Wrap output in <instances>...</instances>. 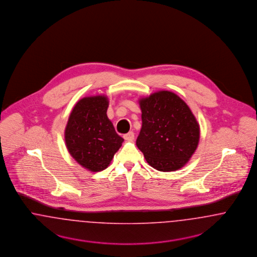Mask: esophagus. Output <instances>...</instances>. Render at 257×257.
<instances>
[{
  "label": "esophagus",
  "mask_w": 257,
  "mask_h": 257,
  "mask_svg": "<svg viewBox=\"0 0 257 257\" xmlns=\"http://www.w3.org/2000/svg\"><path fill=\"white\" fill-rule=\"evenodd\" d=\"M123 139L127 141H133L134 139V134L133 132H130L127 134H123Z\"/></svg>",
  "instance_id": "1"
}]
</instances>
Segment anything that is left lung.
<instances>
[{"label":"left lung","mask_w":257,"mask_h":257,"mask_svg":"<svg viewBox=\"0 0 257 257\" xmlns=\"http://www.w3.org/2000/svg\"><path fill=\"white\" fill-rule=\"evenodd\" d=\"M142 127L136 145L147 162L161 172L183 167L197 150L200 125L189 106L170 91L139 100Z\"/></svg>","instance_id":"8db88e82"}]
</instances>
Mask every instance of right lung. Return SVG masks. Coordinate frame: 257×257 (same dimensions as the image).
Wrapping results in <instances>:
<instances>
[{
	"instance_id": "right-lung-1",
	"label": "right lung",
	"mask_w": 257,
	"mask_h": 257,
	"mask_svg": "<svg viewBox=\"0 0 257 257\" xmlns=\"http://www.w3.org/2000/svg\"><path fill=\"white\" fill-rule=\"evenodd\" d=\"M107 107L105 96L82 98L75 104L65 128L68 152L79 165L91 172L108 167L123 143L106 115Z\"/></svg>"
}]
</instances>
